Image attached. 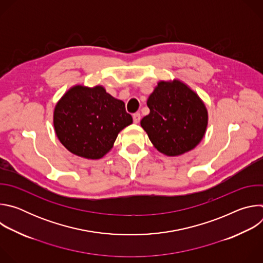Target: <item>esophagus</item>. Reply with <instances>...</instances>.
<instances>
[{"instance_id":"34e87169","label":"esophagus","mask_w":263,"mask_h":263,"mask_svg":"<svg viewBox=\"0 0 263 263\" xmlns=\"http://www.w3.org/2000/svg\"><path fill=\"white\" fill-rule=\"evenodd\" d=\"M133 121L135 124H138L139 121H140V114H138V112H136V114L133 115Z\"/></svg>"}]
</instances>
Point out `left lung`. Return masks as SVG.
<instances>
[{
    "mask_svg": "<svg viewBox=\"0 0 263 263\" xmlns=\"http://www.w3.org/2000/svg\"><path fill=\"white\" fill-rule=\"evenodd\" d=\"M146 105L149 114L140 121V126L160 153L180 156L194 149L205 136L207 108L184 82L159 81Z\"/></svg>",
    "mask_w": 263,
    "mask_h": 263,
    "instance_id": "8db88e82",
    "label": "left lung"
}]
</instances>
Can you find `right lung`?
<instances>
[{"mask_svg":"<svg viewBox=\"0 0 263 263\" xmlns=\"http://www.w3.org/2000/svg\"><path fill=\"white\" fill-rule=\"evenodd\" d=\"M133 123L125 103L104 86H71L57 102L53 124L59 141L70 153L100 159L114 147L119 133Z\"/></svg>","mask_w":263,"mask_h":263,"instance_id":"obj_1","label":"right lung"}]
</instances>
